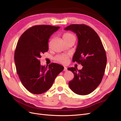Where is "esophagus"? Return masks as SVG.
Instances as JSON below:
<instances>
[{
  "mask_svg": "<svg viewBox=\"0 0 121 121\" xmlns=\"http://www.w3.org/2000/svg\"><path fill=\"white\" fill-rule=\"evenodd\" d=\"M64 71H67V68L66 67H64Z\"/></svg>",
  "mask_w": 121,
  "mask_h": 121,
  "instance_id": "esophagus-1",
  "label": "esophagus"
}]
</instances>
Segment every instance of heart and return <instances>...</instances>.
Returning a JSON list of instances; mask_svg holds the SVG:
<instances>
[{
  "label": "heart",
  "mask_w": 121,
  "mask_h": 121,
  "mask_svg": "<svg viewBox=\"0 0 121 121\" xmlns=\"http://www.w3.org/2000/svg\"><path fill=\"white\" fill-rule=\"evenodd\" d=\"M74 37L73 34H72L69 32L65 33L63 35V38L65 41H67L68 40ZM69 56L66 55H61V56H58L56 57V60L62 63H66L68 62Z\"/></svg>",
  "instance_id": "1"
}]
</instances>
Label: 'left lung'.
Segmentation results:
<instances>
[{
    "instance_id": "left-lung-1",
    "label": "left lung",
    "mask_w": 121,
    "mask_h": 121,
    "mask_svg": "<svg viewBox=\"0 0 121 121\" xmlns=\"http://www.w3.org/2000/svg\"><path fill=\"white\" fill-rule=\"evenodd\" d=\"M76 33L78 44L72 61L81 64L82 68H68L74 77L69 82L71 90L78 95L92 93L101 82L106 65L105 51L97 33L84 24H72L65 28Z\"/></svg>"
}]
</instances>
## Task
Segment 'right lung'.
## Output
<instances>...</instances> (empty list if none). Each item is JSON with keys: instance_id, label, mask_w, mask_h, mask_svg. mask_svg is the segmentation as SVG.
<instances>
[{"instance_id": "obj_1", "label": "right lung", "mask_w": 121, "mask_h": 121, "mask_svg": "<svg viewBox=\"0 0 121 121\" xmlns=\"http://www.w3.org/2000/svg\"><path fill=\"white\" fill-rule=\"evenodd\" d=\"M60 27L33 26L24 32L17 43L14 60L17 72L23 85L29 92L40 94L52 86L55 78L64 69L57 63L40 65L41 55L49 50L50 37Z\"/></svg>"}]
</instances>
